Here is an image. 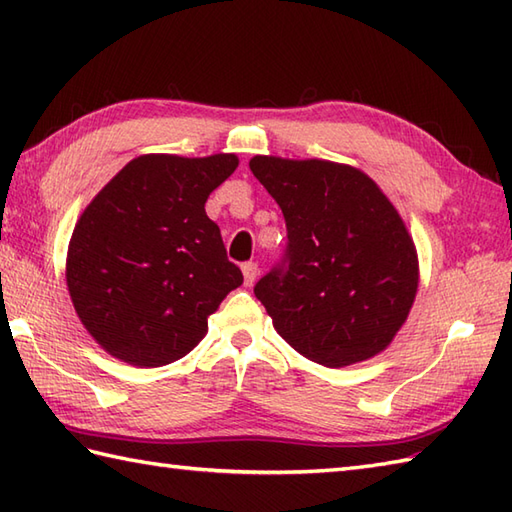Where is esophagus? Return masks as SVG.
<instances>
[{
    "label": "esophagus",
    "mask_w": 512,
    "mask_h": 512,
    "mask_svg": "<svg viewBox=\"0 0 512 512\" xmlns=\"http://www.w3.org/2000/svg\"><path fill=\"white\" fill-rule=\"evenodd\" d=\"M242 273H244V284H246V286H253L255 279H257L259 268H257L255 262H246V264L242 266Z\"/></svg>",
    "instance_id": "1"
}]
</instances>
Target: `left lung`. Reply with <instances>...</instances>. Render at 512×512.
I'll return each instance as SVG.
<instances>
[{"instance_id": "left-lung-1", "label": "left lung", "mask_w": 512, "mask_h": 512, "mask_svg": "<svg viewBox=\"0 0 512 512\" xmlns=\"http://www.w3.org/2000/svg\"><path fill=\"white\" fill-rule=\"evenodd\" d=\"M284 213V262L257 281L275 330L325 367L367 361L394 341L418 292L405 222L361 169L330 160L250 158Z\"/></svg>"}]
</instances>
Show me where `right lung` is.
Segmentation results:
<instances>
[{"mask_svg":"<svg viewBox=\"0 0 512 512\" xmlns=\"http://www.w3.org/2000/svg\"><path fill=\"white\" fill-rule=\"evenodd\" d=\"M235 154H145L85 206L70 237L65 281L85 330L107 354L160 367L198 345L242 270L204 211Z\"/></svg>","mask_w":512,"mask_h":512,"instance_id":"add662e5","label":"right lung"}]
</instances>
